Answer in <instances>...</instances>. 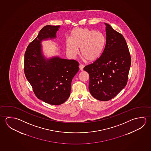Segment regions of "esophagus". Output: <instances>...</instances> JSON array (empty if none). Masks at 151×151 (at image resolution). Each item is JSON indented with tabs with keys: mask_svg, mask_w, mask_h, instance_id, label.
Here are the masks:
<instances>
[{
	"mask_svg": "<svg viewBox=\"0 0 151 151\" xmlns=\"http://www.w3.org/2000/svg\"><path fill=\"white\" fill-rule=\"evenodd\" d=\"M84 66L83 65H82V64H80V65H79V69H80L81 71H83V68H84Z\"/></svg>",
	"mask_w": 151,
	"mask_h": 151,
	"instance_id": "obj_1",
	"label": "esophagus"
}]
</instances>
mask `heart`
<instances>
[{"label":"heart","mask_w":151,"mask_h":151,"mask_svg":"<svg viewBox=\"0 0 151 151\" xmlns=\"http://www.w3.org/2000/svg\"><path fill=\"white\" fill-rule=\"evenodd\" d=\"M106 45L104 35L100 31L85 28L76 29L70 34V39L66 41L67 53L75 57L78 52L88 61L98 59L103 52Z\"/></svg>","instance_id":"b5f03b06"}]
</instances>
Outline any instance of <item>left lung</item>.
<instances>
[{
  "label": "left lung",
  "instance_id": "left-lung-1",
  "mask_svg": "<svg viewBox=\"0 0 151 151\" xmlns=\"http://www.w3.org/2000/svg\"><path fill=\"white\" fill-rule=\"evenodd\" d=\"M106 44L101 56L84 70L89 74V90L98 100L116 96L127 84L131 57L123 35L107 23Z\"/></svg>",
  "mask_w": 151,
  "mask_h": 151
}]
</instances>
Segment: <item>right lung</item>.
Segmentation results:
<instances>
[{"label": "right lung", "mask_w": 151, "mask_h": 151, "mask_svg": "<svg viewBox=\"0 0 151 151\" xmlns=\"http://www.w3.org/2000/svg\"><path fill=\"white\" fill-rule=\"evenodd\" d=\"M60 26L46 25L29 43L24 55V73L39 99L51 105H60L70 94L72 79L79 70V63L55 56L45 58L41 41L56 37Z\"/></svg>", "instance_id": "obj_1"}]
</instances>
